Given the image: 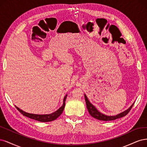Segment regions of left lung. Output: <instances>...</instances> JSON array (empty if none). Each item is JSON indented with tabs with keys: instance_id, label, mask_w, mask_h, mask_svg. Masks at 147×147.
Returning a JSON list of instances; mask_svg holds the SVG:
<instances>
[{
	"instance_id": "8db88e82",
	"label": "left lung",
	"mask_w": 147,
	"mask_h": 147,
	"mask_svg": "<svg viewBox=\"0 0 147 147\" xmlns=\"http://www.w3.org/2000/svg\"><path fill=\"white\" fill-rule=\"evenodd\" d=\"M84 97H85V99H86V105H87L88 111L90 114V115L92 117H93V118H96V119H98L99 120H102V121L114 120L115 119H117V118H120L121 117H123L126 115L127 113L129 112V111H131V109L134 104V103L132 104V105L128 109H127L126 111H124L123 112L120 113V114H118L115 116H107V115H104V114H102V113L99 112L95 108V107H94L93 105H92L90 102L88 101V99L86 94H84Z\"/></svg>"
}]
</instances>
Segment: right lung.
<instances>
[{
  "label": "right lung",
  "instance_id": "1",
  "mask_svg": "<svg viewBox=\"0 0 147 147\" xmlns=\"http://www.w3.org/2000/svg\"><path fill=\"white\" fill-rule=\"evenodd\" d=\"M67 94L65 96V98L63 99V106H61L60 108H59V109L57 111H55V112H53V113H51V114H48V115L32 114V113H27V112L22 111V110L20 109V108H18L16 106V107L24 116H26L27 117L32 118V119H34V120L39 121L41 122H49V121H53V120L57 119V118L61 114V113L63 112V109L65 108V100H66V98H67Z\"/></svg>",
  "mask_w": 147,
  "mask_h": 147
}]
</instances>
